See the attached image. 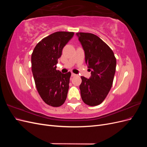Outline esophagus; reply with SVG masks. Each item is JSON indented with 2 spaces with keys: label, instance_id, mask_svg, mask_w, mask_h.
Masks as SVG:
<instances>
[{
  "label": "esophagus",
  "instance_id": "1",
  "mask_svg": "<svg viewBox=\"0 0 147 147\" xmlns=\"http://www.w3.org/2000/svg\"><path fill=\"white\" fill-rule=\"evenodd\" d=\"M71 75H72V77H75L76 76V74H74V73H72V74H71Z\"/></svg>",
  "mask_w": 147,
  "mask_h": 147
}]
</instances>
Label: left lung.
Instances as JSON below:
<instances>
[{
  "instance_id": "obj_1",
  "label": "left lung",
  "mask_w": 147,
  "mask_h": 147,
  "mask_svg": "<svg viewBox=\"0 0 147 147\" xmlns=\"http://www.w3.org/2000/svg\"><path fill=\"white\" fill-rule=\"evenodd\" d=\"M84 51L85 62L91 76L81 77V97L90 106L100 104L112 88L117 60L113 51L97 35L91 33L76 34Z\"/></svg>"
}]
</instances>
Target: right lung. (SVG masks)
<instances>
[{"label":"right lung","mask_w":147,"mask_h":147,"mask_svg":"<svg viewBox=\"0 0 147 147\" xmlns=\"http://www.w3.org/2000/svg\"><path fill=\"white\" fill-rule=\"evenodd\" d=\"M72 32H56L43 38L31 56L32 72L37 91L49 105L59 107L67 98L70 72L65 74L56 70V64L64 46L74 36Z\"/></svg>","instance_id":"right-lung-1"}]
</instances>
